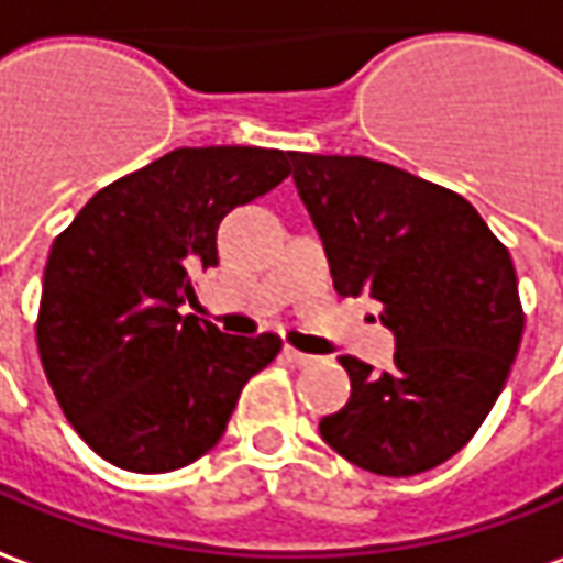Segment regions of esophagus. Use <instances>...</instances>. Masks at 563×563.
<instances>
[{"instance_id": "esophagus-1", "label": "esophagus", "mask_w": 563, "mask_h": 563, "mask_svg": "<svg viewBox=\"0 0 563 563\" xmlns=\"http://www.w3.org/2000/svg\"><path fill=\"white\" fill-rule=\"evenodd\" d=\"M285 362L294 364V367H306V364L316 362V355H306V352H297V349L285 346Z\"/></svg>"}]
</instances>
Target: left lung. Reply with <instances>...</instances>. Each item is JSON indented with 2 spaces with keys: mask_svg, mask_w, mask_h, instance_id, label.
I'll return each instance as SVG.
<instances>
[{
  "mask_svg": "<svg viewBox=\"0 0 563 563\" xmlns=\"http://www.w3.org/2000/svg\"><path fill=\"white\" fill-rule=\"evenodd\" d=\"M333 288L371 294L393 371L343 355L352 379L321 438L358 468L420 475L463 451L503 393L525 333L509 247L453 189L364 156L290 153Z\"/></svg>",
  "mask_w": 563,
  "mask_h": 563,
  "instance_id": "obj_1",
  "label": "left lung"
}]
</instances>
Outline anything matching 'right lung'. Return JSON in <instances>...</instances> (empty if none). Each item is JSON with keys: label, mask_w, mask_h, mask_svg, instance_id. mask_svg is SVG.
Instances as JSON below:
<instances>
[{"label": "right lung", "mask_w": 563, "mask_h": 563, "mask_svg": "<svg viewBox=\"0 0 563 563\" xmlns=\"http://www.w3.org/2000/svg\"><path fill=\"white\" fill-rule=\"evenodd\" d=\"M290 174V153L184 146L103 186L52 244L38 358L79 438L107 463L174 472L214 448L282 336L180 316L217 266V227Z\"/></svg>", "instance_id": "1"}]
</instances>
